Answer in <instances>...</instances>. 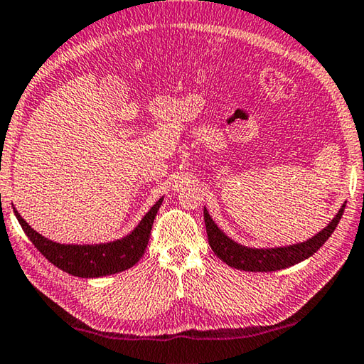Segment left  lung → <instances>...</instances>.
<instances>
[{
    "instance_id": "1",
    "label": "left lung",
    "mask_w": 364,
    "mask_h": 364,
    "mask_svg": "<svg viewBox=\"0 0 364 364\" xmlns=\"http://www.w3.org/2000/svg\"><path fill=\"white\" fill-rule=\"evenodd\" d=\"M343 205L336 218L329 222L328 227H324L320 233H316L314 238H310L304 243L283 246V247H267V250H256V247H247L235 243L220 228L214 224L211 215L208 214L205 208V224L208 241L215 256L224 260L227 265L233 269L245 272H275L282 269H288L291 265H296L302 260L320 250L326 243V240L333 235L337 224L343 214Z\"/></svg>"
}]
</instances>
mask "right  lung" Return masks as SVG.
Listing matches in <instances>:
<instances>
[{
    "instance_id": "obj_1",
    "label": "right lung",
    "mask_w": 364,
    "mask_h": 364,
    "mask_svg": "<svg viewBox=\"0 0 364 364\" xmlns=\"http://www.w3.org/2000/svg\"><path fill=\"white\" fill-rule=\"evenodd\" d=\"M161 203L163 198H159L127 237L104 245L55 243V241L44 238L35 232L16 209L14 214L36 250L57 269L81 278H99L127 270L139 262L140 257L144 256L146 245H149L153 220H155Z\"/></svg>"
}]
</instances>
